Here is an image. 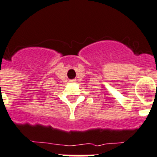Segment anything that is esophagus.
Returning a JSON list of instances; mask_svg holds the SVG:
<instances>
[{
	"label": "esophagus",
	"instance_id": "34e87169",
	"mask_svg": "<svg viewBox=\"0 0 157 157\" xmlns=\"http://www.w3.org/2000/svg\"><path fill=\"white\" fill-rule=\"evenodd\" d=\"M70 82L71 83H75V82H76V80H71Z\"/></svg>",
	"mask_w": 157,
	"mask_h": 157
}]
</instances>
